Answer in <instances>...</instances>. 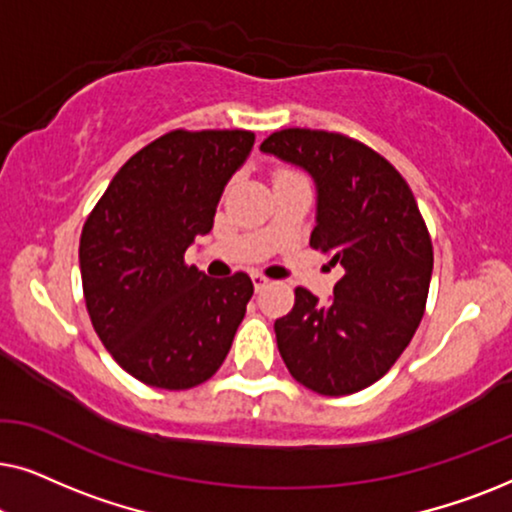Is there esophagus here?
Masks as SVG:
<instances>
[{
	"instance_id": "1",
	"label": "esophagus",
	"mask_w": 512,
	"mask_h": 512,
	"mask_svg": "<svg viewBox=\"0 0 512 512\" xmlns=\"http://www.w3.org/2000/svg\"><path fill=\"white\" fill-rule=\"evenodd\" d=\"M251 282H254V289L256 291H261V289H265V286L270 284V279L265 277V275H261V272H254V275H251Z\"/></svg>"
}]
</instances>
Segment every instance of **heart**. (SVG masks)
Segmentation results:
<instances>
[{
	"label": "heart",
	"mask_w": 512,
	"mask_h": 512,
	"mask_svg": "<svg viewBox=\"0 0 512 512\" xmlns=\"http://www.w3.org/2000/svg\"><path fill=\"white\" fill-rule=\"evenodd\" d=\"M291 174H296V172H291V170H279L277 177H291Z\"/></svg>",
	"instance_id": "b5f03b06"
}]
</instances>
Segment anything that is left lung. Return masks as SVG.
I'll list each match as a JSON object with an SVG mask.
<instances>
[{
  "mask_svg": "<svg viewBox=\"0 0 512 512\" xmlns=\"http://www.w3.org/2000/svg\"><path fill=\"white\" fill-rule=\"evenodd\" d=\"M261 151L310 172L317 184L310 247L345 268L326 305L298 286L293 310L275 321L279 354L303 387L356 394L387 375L424 317L431 235L396 167L352 137L286 128Z\"/></svg>",
  "mask_w": 512,
  "mask_h": 512,
  "instance_id": "8db88e82",
  "label": "left lung"
}]
</instances>
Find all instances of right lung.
<instances>
[{"instance_id": "1", "label": "right lung", "mask_w": 512, "mask_h": 512, "mask_svg": "<svg viewBox=\"0 0 512 512\" xmlns=\"http://www.w3.org/2000/svg\"><path fill=\"white\" fill-rule=\"evenodd\" d=\"M249 130H172L137 151L83 223L79 263L95 333L125 373L181 391L207 382L233 345L254 284L212 279L184 254L254 146Z\"/></svg>"}]
</instances>
